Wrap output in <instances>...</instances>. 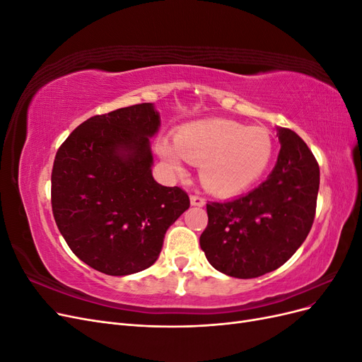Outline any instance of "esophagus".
Wrapping results in <instances>:
<instances>
[{
    "label": "esophagus",
    "mask_w": 362,
    "mask_h": 362,
    "mask_svg": "<svg viewBox=\"0 0 362 362\" xmlns=\"http://www.w3.org/2000/svg\"><path fill=\"white\" fill-rule=\"evenodd\" d=\"M190 204L193 206H204L205 205V199L199 194H192L190 196Z\"/></svg>",
    "instance_id": "1"
}]
</instances>
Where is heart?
<instances>
[{
    "label": "heart",
    "instance_id": "obj_1",
    "mask_svg": "<svg viewBox=\"0 0 362 362\" xmlns=\"http://www.w3.org/2000/svg\"><path fill=\"white\" fill-rule=\"evenodd\" d=\"M161 158L178 173L184 161L201 164L205 187L217 194H237L257 182L273 157L269 131L225 119L198 120L178 129L175 144L161 139Z\"/></svg>",
    "mask_w": 362,
    "mask_h": 362
}]
</instances>
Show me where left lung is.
<instances>
[{"mask_svg":"<svg viewBox=\"0 0 362 362\" xmlns=\"http://www.w3.org/2000/svg\"><path fill=\"white\" fill-rule=\"evenodd\" d=\"M279 156L267 180L237 199L206 204L199 243L210 264L250 279L276 270L300 247L314 222L320 169L305 141L278 128Z\"/></svg>","mask_w":362,"mask_h":362,"instance_id":"8db88e82","label":"left lung"}]
</instances>
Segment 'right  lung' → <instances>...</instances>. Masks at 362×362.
<instances>
[{
    "label": "right lung",
    "instance_id": "obj_1",
    "mask_svg": "<svg viewBox=\"0 0 362 362\" xmlns=\"http://www.w3.org/2000/svg\"><path fill=\"white\" fill-rule=\"evenodd\" d=\"M160 128L151 103L98 115L59 148L51 205L59 231L87 266L125 276L157 261L168 228L190 206L180 187L152 177L149 137Z\"/></svg>",
    "mask_w": 362,
    "mask_h": 362
}]
</instances>
